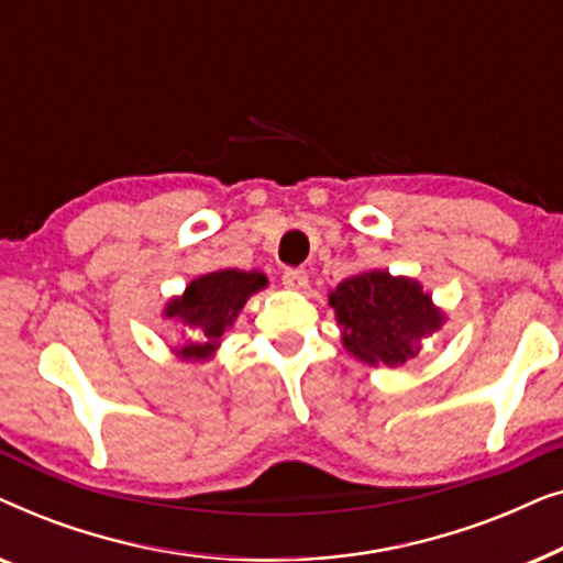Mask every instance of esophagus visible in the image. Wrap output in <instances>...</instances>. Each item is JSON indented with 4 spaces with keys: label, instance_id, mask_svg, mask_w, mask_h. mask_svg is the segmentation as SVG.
Here are the masks:
<instances>
[{
    "label": "esophagus",
    "instance_id": "1",
    "mask_svg": "<svg viewBox=\"0 0 563 563\" xmlns=\"http://www.w3.org/2000/svg\"><path fill=\"white\" fill-rule=\"evenodd\" d=\"M282 284L287 289H305L307 287V274L302 268H287V272L282 274Z\"/></svg>",
    "mask_w": 563,
    "mask_h": 563
}]
</instances>
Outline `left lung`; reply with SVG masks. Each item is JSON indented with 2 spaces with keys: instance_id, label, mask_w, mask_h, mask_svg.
<instances>
[{
  "instance_id": "obj_1",
  "label": "left lung",
  "mask_w": 563,
  "mask_h": 563,
  "mask_svg": "<svg viewBox=\"0 0 563 563\" xmlns=\"http://www.w3.org/2000/svg\"><path fill=\"white\" fill-rule=\"evenodd\" d=\"M343 349L372 366L397 368L418 358L422 341L441 330L445 312L410 276L372 268L349 276L328 297Z\"/></svg>"
}]
</instances>
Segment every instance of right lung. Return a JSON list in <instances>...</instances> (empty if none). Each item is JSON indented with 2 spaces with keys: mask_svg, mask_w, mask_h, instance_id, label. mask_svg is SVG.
Wrapping results in <instances>:
<instances>
[{
  "mask_svg": "<svg viewBox=\"0 0 563 563\" xmlns=\"http://www.w3.org/2000/svg\"><path fill=\"white\" fill-rule=\"evenodd\" d=\"M266 274L220 268V272L197 276L179 297H172L164 307V318L179 322L187 338L174 345L176 358L210 361L220 349L222 335L233 328L249 297L266 289Z\"/></svg>",
  "mask_w": 563,
  "mask_h": 563,
  "instance_id": "1",
  "label": "right lung"
}]
</instances>
